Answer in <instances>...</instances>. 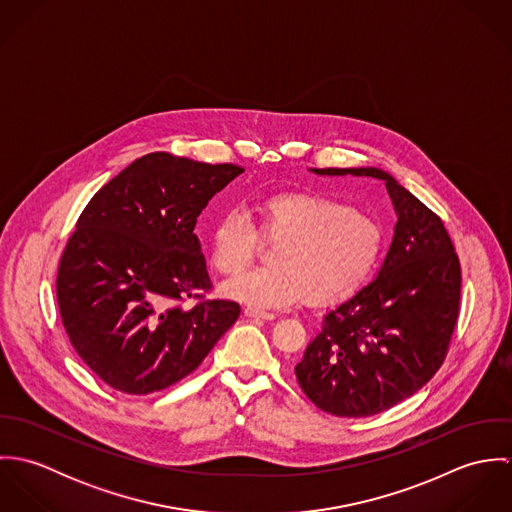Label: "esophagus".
Here are the masks:
<instances>
[{
  "label": "esophagus",
  "instance_id": "esophagus-1",
  "mask_svg": "<svg viewBox=\"0 0 512 512\" xmlns=\"http://www.w3.org/2000/svg\"><path fill=\"white\" fill-rule=\"evenodd\" d=\"M244 315H246V317H254V319H266V321L274 319V313L264 311V309H258V307H254V305L244 307Z\"/></svg>",
  "mask_w": 512,
  "mask_h": 512
}]
</instances>
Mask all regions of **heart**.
I'll list each match as a JSON object with an SVG mask.
<instances>
[{"mask_svg": "<svg viewBox=\"0 0 512 512\" xmlns=\"http://www.w3.org/2000/svg\"><path fill=\"white\" fill-rule=\"evenodd\" d=\"M256 213L258 228L244 213L228 211L211 232L213 264L226 278L255 259L261 237L279 242L272 267L224 286L226 295L244 303L286 307L303 297L319 307L341 303L370 278L384 250L378 220L321 193H278L260 201Z\"/></svg>", "mask_w": 512, "mask_h": 512, "instance_id": "b5f03b06", "label": "heart"}]
</instances>
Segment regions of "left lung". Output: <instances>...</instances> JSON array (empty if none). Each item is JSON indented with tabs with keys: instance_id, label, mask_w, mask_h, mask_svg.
Listing matches in <instances>:
<instances>
[{
	"instance_id": "left-lung-1",
	"label": "left lung",
	"mask_w": 512,
	"mask_h": 512,
	"mask_svg": "<svg viewBox=\"0 0 512 512\" xmlns=\"http://www.w3.org/2000/svg\"><path fill=\"white\" fill-rule=\"evenodd\" d=\"M386 183L398 222L378 278L325 315L295 365L303 394L339 418L380 414L418 392L443 365L461 301V264L438 215L392 175L315 169Z\"/></svg>"
}]
</instances>
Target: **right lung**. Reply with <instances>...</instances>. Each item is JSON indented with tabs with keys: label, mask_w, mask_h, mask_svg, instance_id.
Masks as SVG:
<instances>
[{
	"label": "right lung",
	"mask_w": 512,
	"mask_h": 512,
	"mask_svg": "<svg viewBox=\"0 0 512 512\" xmlns=\"http://www.w3.org/2000/svg\"><path fill=\"white\" fill-rule=\"evenodd\" d=\"M242 171L147 153L80 213L59 260L57 303L74 351L110 388L146 396L179 382L238 319L236 301L209 297L193 230Z\"/></svg>",
	"instance_id": "add662e5"
}]
</instances>
